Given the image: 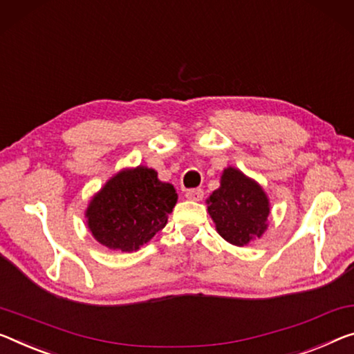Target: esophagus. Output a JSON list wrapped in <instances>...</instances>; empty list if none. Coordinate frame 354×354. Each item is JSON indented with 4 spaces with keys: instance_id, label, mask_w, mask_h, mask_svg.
<instances>
[{
    "instance_id": "34e87169",
    "label": "esophagus",
    "mask_w": 354,
    "mask_h": 354,
    "mask_svg": "<svg viewBox=\"0 0 354 354\" xmlns=\"http://www.w3.org/2000/svg\"><path fill=\"white\" fill-rule=\"evenodd\" d=\"M185 196H187V199L196 201V203H198V201H203L204 192L201 188H194V189H188V192L185 193Z\"/></svg>"
}]
</instances>
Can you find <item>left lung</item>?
I'll list each match as a JSON object with an SVG mask.
<instances>
[{
  "instance_id": "obj_1",
  "label": "left lung",
  "mask_w": 354,
  "mask_h": 354,
  "mask_svg": "<svg viewBox=\"0 0 354 354\" xmlns=\"http://www.w3.org/2000/svg\"><path fill=\"white\" fill-rule=\"evenodd\" d=\"M216 232L236 247H245L268 230L270 203L264 188L237 167L221 172L220 188L207 201Z\"/></svg>"
}]
</instances>
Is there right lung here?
<instances>
[{"instance_id": "right-lung-1", "label": "right lung", "mask_w": 354, "mask_h": 354, "mask_svg": "<svg viewBox=\"0 0 354 354\" xmlns=\"http://www.w3.org/2000/svg\"><path fill=\"white\" fill-rule=\"evenodd\" d=\"M178 196L147 166L124 167L109 178L85 209L96 242L117 252H136L167 223Z\"/></svg>"}]
</instances>
